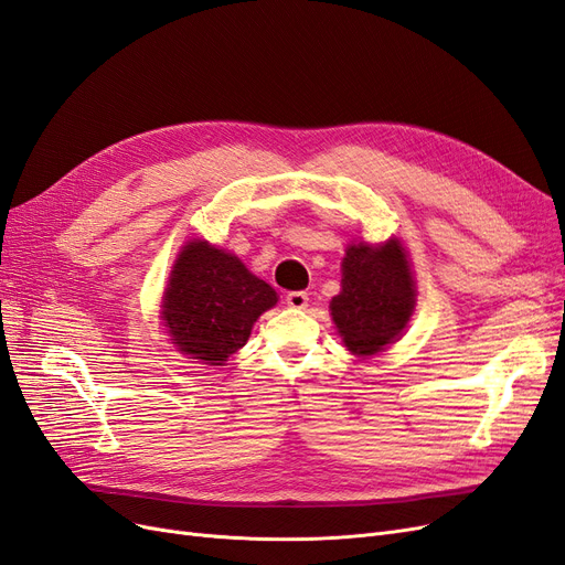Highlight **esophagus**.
<instances>
[{
	"instance_id": "1",
	"label": "esophagus",
	"mask_w": 565,
	"mask_h": 565,
	"mask_svg": "<svg viewBox=\"0 0 565 565\" xmlns=\"http://www.w3.org/2000/svg\"><path fill=\"white\" fill-rule=\"evenodd\" d=\"M309 302V296L305 294V290H290V294H286V305L294 307V309H305Z\"/></svg>"
}]
</instances>
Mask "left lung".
<instances>
[{
    "label": "left lung",
    "mask_w": 565,
    "mask_h": 565,
    "mask_svg": "<svg viewBox=\"0 0 565 565\" xmlns=\"http://www.w3.org/2000/svg\"><path fill=\"white\" fill-rule=\"evenodd\" d=\"M415 284L398 242L356 244L342 260V290L331 300V315L344 348L359 356L385 350L408 323Z\"/></svg>",
    "instance_id": "1"
}]
</instances>
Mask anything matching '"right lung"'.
<instances>
[{
	"label": "right lung",
	"instance_id": "obj_1",
	"mask_svg": "<svg viewBox=\"0 0 565 565\" xmlns=\"http://www.w3.org/2000/svg\"><path fill=\"white\" fill-rule=\"evenodd\" d=\"M275 305V288L250 275L239 258L196 239L180 250L161 315L180 352L223 366Z\"/></svg>",
	"mask_w": 565,
	"mask_h": 565
}]
</instances>
